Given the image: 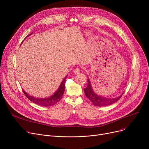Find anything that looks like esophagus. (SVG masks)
I'll return each instance as SVG.
<instances>
[{
  "mask_svg": "<svg viewBox=\"0 0 149 149\" xmlns=\"http://www.w3.org/2000/svg\"><path fill=\"white\" fill-rule=\"evenodd\" d=\"M80 71H81V69L79 68H77L74 70V74H79L80 72Z\"/></svg>",
  "mask_w": 149,
  "mask_h": 149,
  "instance_id": "esophagus-1",
  "label": "esophagus"
}]
</instances>
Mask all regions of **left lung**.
I'll list each match as a JSON object with an SVG mask.
<instances>
[{"label": "left lung", "mask_w": 149, "mask_h": 149, "mask_svg": "<svg viewBox=\"0 0 149 149\" xmlns=\"http://www.w3.org/2000/svg\"><path fill=\"white\" fill-rule=\"evenodd\" d=\"M85 95L91 101L92 103L96 106L102 107L111 105L118 101L123 95V93L120 96L115 98H106L97 95L93 90L90 80L88 79V86L84 89Z\"/></svg>", "instance_id": "obj_1"}]
</instances>
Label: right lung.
I'll return each mask as SVG.
<instances>
[{
  "instance_id": "obj_1",
  "label": "right lung",
  "mask_w": 149,
  "mask_h": 149,
  "mask_svg": "<svg viewBox=\"0 0 149 149\" xmlns=\"http://www.w3.org/2000/svg\"><path fill=\"white\" fill-rule=\"evenodd\" d=\"M32 34H33V33H31V34H29V36H28L27 37L29 36L30 35H31ZM23 42H22V43H23ZM67 77H68V75H66L64 78V79L63 80V81H61L59 88L56 91V92L53 93L52 95H51L49 97H47V98H36V97H33L31 95H29L28 93H27L23 89V93H24V94L26 95V97L30 101H31L32 102H33L34 103H35L36 104L40 105L42 106H45V107L46 106L48 107V106H53L54 104H56L57 102H58V101L61 99L63 95V93H64L65 89V82H66V80Z\"/></svg>"
}]
</instances>
